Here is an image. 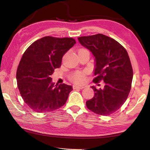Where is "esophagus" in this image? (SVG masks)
Segmentation results:
<instances>
[{"label": "esophagus", "instance_id": "obj_1", "mask_svg": "<svg viewBox=\"0 0 150 150\" xmlns=\"http://www.w3.org/2000/svg\"><path fill=\"white\" fill-rule=\"evenodd\" d=\"M73 89H80V90H82V89L84 88V86H79V85H74L73 86Z\"/></svg>", "mask_w": 150, "mask_h": 150}]
</instances>
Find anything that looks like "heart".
<instances>
[{
    "label": "heart",
    "instance_id": "heart-1",
    "mask_svg": "<svg viewBox=\"0 0 150 150\" xmlns=\"http://www.w3.org/2000/svg\"><path fill=\"white\" fill-rule=\"evenodd\" d=\"M86 73L85 72L77 71L71 75V79L76 83H82L85 80Z\"/></svg>",
    "mask_w": 150,
    "mask_h": 150
}]
</instances>
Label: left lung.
<instances>
[{
	"label": "left lung",
	"mask_w": 150,
	"mask_h": 150,
	"mask_svg": "<svg viewBox=\"0 0 150 150\" xmlns=\"http://www.w3.org/2000/svg\"><path fill=\"white\" fill-rule=\"evenodd\" d=\"M82 46L95 57V83L103 81V89L91 86L94 97L86 101L89 110L110 115L125 103L131 90L133 69L126 49L112 38L103 34L78 38Z\"/></svg>",
	"instance_id": "8db88e82"
}]
</instances>
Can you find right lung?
Returning <instances> with one entry per match:
<instances>
[{"label": "right lung", "mask_w": 150, "mask_h": 150, "mask_svg": "<svg viewBox=\"0 0 150 150\" xmlns=\"http://www.w3.org/2000/svg\"><path fill=\"white\" fill-rule=\"evenodd\" d=\"M76 43L73 38L44 37L25 51L17 71L18 90L24 103L35 112L55 110L64 105L71 86L56 84L51 76L61 66L64 55Z\"/></svg>", "instance_id": "right-lung-1"}]
</instances>
